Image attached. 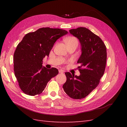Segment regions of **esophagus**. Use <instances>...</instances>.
<instances>
[{"label":"esophagus","instance_id":"34e87169","mask_svg":"<svg viewBox=\"0 0 127 127\" xmlns=\"http://www.w3.org/2000/svg\"><path fill=\"white\" fill-rule=\"evenodd\" d=\"M59 72L60 73V74H64V71L62 69H60V70H59Z\"/></svg>","mask_w":127,"mask_h":127}]
</instances>
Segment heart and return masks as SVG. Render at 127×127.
Wrapping results in <instances>:
<instances>
[{
	"mask_svg": "<svg viewBox=\"0 0 127 127\" xmlns=\"http://www.w3.org/2000/svg\"><path fill=\"white\" fill-rule=\"evenodd\" d=\"M64 41L67 47H69V46L71 45H75L77 47L78 44V41L77 39L74 36H68L64 39Z\"/></svg>",
	"mask_w": 127,
	"mask_h": 127,
	"instance_id": "1",
	"label": "heart"
}]
</instances>
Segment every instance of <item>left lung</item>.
<instances>
[{
    "label": "left lung",
    "mask_w": 127,
    "mask_h": 127,
    "mask_svg": "<svg viewBox=\"0 0 127 127\" xmlns=\"http://www.w3.org/2000/svg\"><path fill=\"white\" fill-rule=\"evenodd\" d=\"M70 33L79 39L82 55L77 63L79 76L66 72L67 80L63 85L64 91L73 99L85 98L99 83L104 73L107 53L104 43L98 36L86 28L71 29Z\"/></svg>",
    "instance_id": "left-lung-1"
}]
</instances>
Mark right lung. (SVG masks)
Instances as JSON below:
<instances>
[{
  "label": "right lung",
  "mask_w": 127,
  "mask_h": 127,
  "mask_svg": "<svg viewBox=\"0 0 127 127\" xmlns=\"http://www.w3.org/2000/svg\"><path fill=\"white\" fill-rule=\"evenodd\" d=\"M67 33L63 29L42 28L26 34L18 43L14 54V70L25 94H40L49 80L58 74L56 68L42 67V60L49 56L56 41Z\"/></svg>",
  "instance_id": "right-lung-1"
}]
</instances>
